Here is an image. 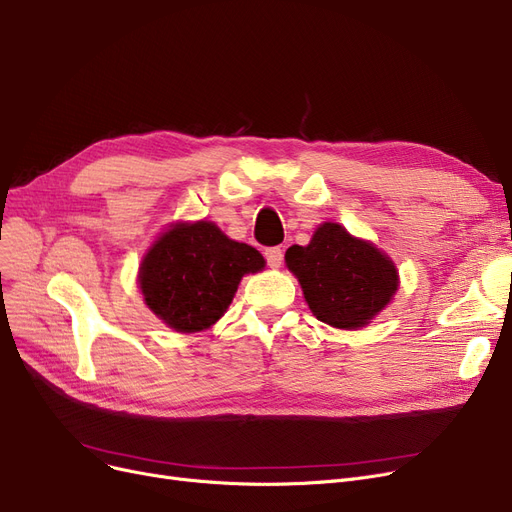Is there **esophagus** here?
I'll return each instance as SVG.
<instances>
[{
    "mask_svg": "<svg viewBox=\"0 0 512 512\" xmlns=\"http://www.w3.org/2000/svg\"><path fill=\"white\" fill-rule=\"evenodd\" d=\"M265 259H267V265H270V267H280L282 261H284V251L280 247L265 249Z\"/></svg>",
    "mask_w": 512,
    "mask_h": 512,
    "instance_id": "34e87169",
    "label": "esophagus"
}]
</instances>
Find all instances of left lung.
<instances>
[{"label":"left lung","instance_id":"8db88e82","mask_svg":"<svg viewBox=\"0 0 512 512\" xmlns=\"http://www.w3.org/2000/svg\"><path fill=\"white\" fill-rule=\"evenodd\" d=\"M286 265L299 278L313 315L334 328L369 324L398 288L394 263L332 222L321 224L307 247H290Z\"/></svg>","mask_w":512,"mask_h":512}]
</instances>
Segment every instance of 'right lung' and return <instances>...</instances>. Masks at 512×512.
Returning a JSON list of instances; mask_svg holds the SVG:
<instances>
[{"label": "right lung", "mask_w": 512, "mask_h": 512, "mask_svg": "<svg viewBox=\"0 0 512 512\" xmlns=\"http://www.w3.org/2000/svg\"><path fill=\"white\" fill-rule=\"evenodd\" d=\"M249 245L211 222L176 224L149 249L139 284L149 309L176 332H199L232 303L240 278L263 267Z\"/></svg>", "instance_id": "add662e5"}]
</instances>
